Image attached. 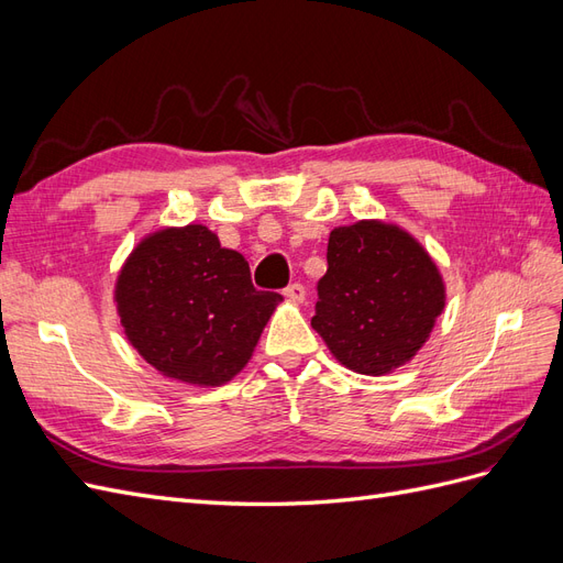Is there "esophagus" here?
<instances>
[{
    "label": "esophagus",
    "mask_w": 563,
    "mask_h": 563,
    "mask_svg": "<svg viewBox=\"0 0 563 563\" xmlns=\"http://www.w3.org/2000/svg\"><path fill=\"white\" fill-rule=\"evenodd\" d=\"M284 296L288 298V300H294V302H302L305 300V286L302 284H288L286 288H284Z\"/></svg>",
    "instance_id": "esophagus-1"
}]
</instances>
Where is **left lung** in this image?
<instances>
[{
    "label": "left lung",
    "mask_w": 563,
    "mask_h": 563,
    "mask_svg": "<svg viewBox=\"0 0 563 563\" xmlns=\"http://www.w3.org/2000/svg\"><path fill=\"white\" fill-rule=\"evenodd\" d=\"M312 329L335 360L362 376L411 362L446 308L432 255L399 225L356 220L329 236Z\"/></svg>",
    "instance_id": "8db88e82"
}]
</instances>
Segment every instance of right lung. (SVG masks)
Masks as SVG:
<instances>
[{
    "instance_id": "obj_1",
    "label": "right lung",
    "mask_w": 563,
    "mask_h": 563,
    "mask_svg": "<svg viewBox=\"0 0 563 563\" xmlns=\"http://www.w3.org/2000/svg\"><path fill=\"white\" fill-rule=\"evenodd\" d=\"M129 343L162 376L218 387L258 345L279 294L253 288L242 253L207 225L164 228L131 251L114 284Z\"/></svg>"
}]
</instances>
